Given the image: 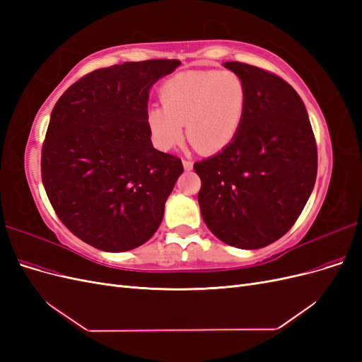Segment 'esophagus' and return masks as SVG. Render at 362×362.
I'll return each mask as SVG.
<instances>
[{
  "label": "esophagus",
  "mask_w": 362,
  "mask_h": 362,
  "mask_svg": "<svg viewBox=\"0 0 362 362\" xmlns=\"http://www.w3.org/2000/svg\"><path fill=\"white\" fill-rule=\"evenodd\" d=\"M182 166H184V170H192L193 169V163L187 161V160H182Z\"/></svg>",
  "instance_id": "34e87169"
}]
</instances>
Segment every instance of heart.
Segmentation results:
<instances>
[{"label": "heart", "mask_w": 362, "mask_h": 362, "mask_svg": "<svg viewBox=\"0 0 362 362\" xmlns=\"http://www.w3.org/2000/svg\"><path fill=\"white\" fill-rule=\"evenodd\" d=\"M163 107H152L148 127L161 151L178 146L184 125L192 144L204 154L225 149L246 117V81L231 71H190L172 76L161 87Z\"/></svg>", "instance_id": "1"}]
</instances>
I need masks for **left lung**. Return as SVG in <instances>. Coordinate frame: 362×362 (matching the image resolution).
Wrapping results in <instances>:
<instances>
[{
  "mask_svg": "<svg viewBox=\"0 0 362 362\" xmlns=\"http://www.w3.org/2000/svg\"><path fill=\"white\" fill-rule=\"evenodd\" d=\"M246 81L249 104L235 139L194 163L208 229L223 243L259 249L298 221L317 177V146L308 113L293 87L257 66L225 62Z\"/></svg>",
  "mask_w": 362,
  "mask_h": 362,
  "instance_id": "1",
  "label": "left lung"
}]
</instances>
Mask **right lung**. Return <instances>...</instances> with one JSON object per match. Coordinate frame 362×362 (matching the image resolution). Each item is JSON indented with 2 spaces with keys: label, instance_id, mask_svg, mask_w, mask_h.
Instances as JSON below:
<instances>
[{
  "label": "right lung",
  "instance_id": "right-lung-1",
  "mask_svg": "<svg viewBox=\"0 0 362 362\" xmlns=\"http://www.w3.org/2000/svg\"><path fill=\"white\" fill-rule=\"evenodd\" d=\"M178 66L160 59L96 69L54 105L42 182L63 225L87 245L125 252L158 229L182 163L152 146L148 100Z\"/></svg>",
  "mask_w": 362,
  "mask_h": 362
}]
</instances>
